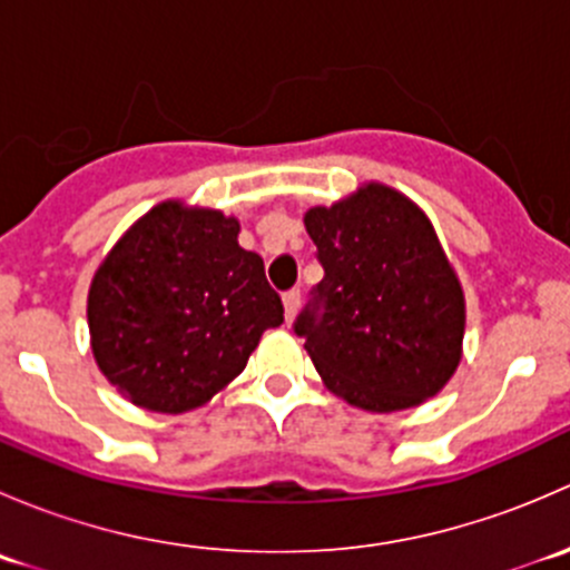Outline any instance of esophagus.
Instances as JSON below:
<instances>
[{
  "mask_svg": "<svg viewBox=\"0 0 570 570\" xmlns=\"http://www.w3.org/2000/svg\"><path fill=\"white\" fill-rule=\"evenodd\" d=\"M297 308H301V292H297V289L286 292V295H284V317H286V325H289V322L295 320Z\"/></svg>",
  "mask_w": 570,
  "mask_h": 570,
  "instance_id": "1",
  "label": "esophagus"
}]
</instances>
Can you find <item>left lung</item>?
<instances>
[{
	"label": "left lung",
	"mask_w": 570,
	"mask_h": 570,
	"mask_svg": "<svg viewBox=\"0 0 570 570\" xmlns=\"http://www.w3.org/2000/svg\"><path fill=\"white\" fill-rule=\"evenodd\" d=\"M303 223L325 278L295 333L322 383L372 413L439 394L463 358L465 297L430 217L400 189L366 181Z\"/></svg>",
	"instance_id": "left-lung-1"
}]
</instances>
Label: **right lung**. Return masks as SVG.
Masks as SVG:
<instances>
[{"mask_svg":"<svg viewBox=\"0 0 570 570\" xmlns=\"http://www.w3.org/2000/svg\"><path fill=\"white\" fill-rule=\"evenodd\" d=\"M239 220L163 200L126 228L88 292L90 350L101 375L137 407L187 413L248 364L284 322L258 253L239 248Z\"/></svg>","mask_w":570,"mask_h":570,"instance_id":"right-lung-1","label":"right lung"}]
</instances>
